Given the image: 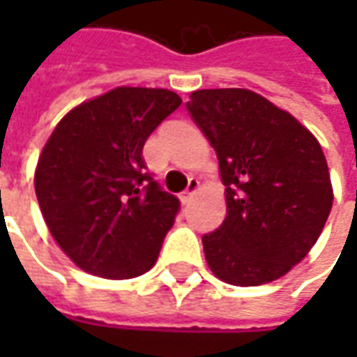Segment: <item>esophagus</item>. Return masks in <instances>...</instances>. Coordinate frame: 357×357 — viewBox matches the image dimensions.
Segmentation results:
<instances>
[{
  "instance_id": "1",
  "label": "esophagus",
  "mask_w": 357,
  "mask_h": 357,
  "mask_svg": "<svg viewBox=\"0 0 357 357\" xmlns=\"http://www.w3.org/2000/svg\"><path fill=\"white\" fill-rule=\"evenodd\" d=\"M199 188H200L199 178H195V176H192V178H188V186H186V190L183 192V197H181L183 202H190V199L197 195V190H199Z\"/></svg>"
}]
</instances>
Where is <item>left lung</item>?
I'll use <instances>...</instances> for the list:
<instances>
[{
    "instance_id": "1",
    "label": "left lung",
    "mask_w": 357,
    "mask_h": 357,
    "mask_svg": "<svg viewBox=\"0 0 357 357\" xmlns=\"http://www.w3.org/2000/svg\"><path fill=\"white\" fill-rule=\"evenodd\" d=\"M218 157L227 218L202 236L216 278L260 286L292 270L332 211L322 146L304 125L248 89H200L186 103Z\"/></svg>"
}]
</instances>
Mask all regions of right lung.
Masks as SVG:
<instances>
[{
	"label": "right lung",
	"instance_id": "right-lung-1",
	"mask_svg": "<svg viewBox=\"0 0 357 357\" xmlns=\"http://www.w3.org/2000/svg\"><path fill=\"white\" fill-rule=\"evenodd\" d=\"M181 103L169 89L117 87L51 132L35 195L49 232L81 270L127 280L155 266L181 200L146 172L143 146Z\"/></svg>",
	"mask_w": 357,
	"mask_h": 357
}]
</instances>
